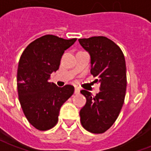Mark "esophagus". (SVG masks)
Here are the masks:
<instances>
[{
	"label": "esophagus",
	"mask_w": 151,
	"mask_h": 151,
	"mask_svg": "<svg viewBox=\"0 0 151 151\" xmlns=\"http://www.w3.org/2000/svg\"><path fill=\"white\" fill-rule=\"evenodd\" d=\"M74 93H75V94H79V93H80V89H79L78 87H76L75 90H74Z\"/></svg>",
	"instance_id": "esophagus-1"
}]
</instances>
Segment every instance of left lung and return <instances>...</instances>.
Masks as SVG:
<instances>
[{"instance_id": "obj_1", "label": "left lung", "mask_w": 151, "mask_h": 151, "mask_svg": "<svg viewBox=\"0 0 151 151\" xmlns=\"http://www.w3.org/2000/svg\"><path fill=\"white\" fill-rule=\"evenodd\" d=\"M79 43L91 56V73L100 82V91L93 96L82 90L86 99L80 111L82 127L93 133H103L117 119L126 91V65L118 45L104 36L79 39Z\"/></svg>"}]
</instances>
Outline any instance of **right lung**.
Wrapping results in <instances>:
<instances>
[{
  "label": "right lung",
  "instance_id": "1",
  "mask_svg": "<svg viewBox=\"0 0 151 151\" xmlns=\"http://www.w3.org/2000/svg\"><path fill=\"white\" fill-rule=\"evenodd\" d=\"M76 40L43 35L30 43L20 57L17 73L18 99L25 116L37 129L44 131L55 126L61 106L73 94V86L58 87L48 79L59 69L65 51Z\"/></svg>",
  "mask_w": 151,
  "mask_h": 151
}]
</instances>
